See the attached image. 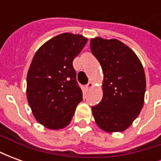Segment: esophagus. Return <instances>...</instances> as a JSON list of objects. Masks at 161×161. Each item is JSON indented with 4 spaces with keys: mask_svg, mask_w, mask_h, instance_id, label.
<instances>
[{
    "mask_svg": "<svg viewBox=\"0 0 161 161\" xmlns=\"http://www.w3.org/2000/svg\"><path fill=\"white\" fill-rule=\"evenodd\" d=\"M92 86H93V84H92L91 82H89L87 85L85 86V90H86L87 91H90V90H91V88H92Z\"/></svg>",
    "mask_w": 161,
    "mask_h": 161,
    "instance_id": "obj_1",
    "label": "esophagus"
}]
</instances>
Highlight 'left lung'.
<instances>
[{
    "instance_id": "left-lung-1",
    "label": "left lung",
    "mask_w": 161,
    "mask_h": 161,
    "mask_svg": "<svg viewBox=\"0 0 161 161\" xmlns=\"http://www.w3.org/2000/svg\"><path fill=\"white\" fill-rule=\"evenodd\" d=\"M91 50L104 75L103 99L92 106L95 121L106 132L123 131L137 118L143 107V66L136 54L115 39H91Z\"/></svg>"
}]
</instances>
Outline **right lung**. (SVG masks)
Masks as SVG:
<instances>
[{
  "label": "right lung",
  "instance_id": "right-lung-1",
  "mask_svg": "<svg viewBox=\"0 0 161 161\" xmlns=\"http://www.w3.org/2000/svg\"><path fill=\"white\" fill-rule=\"evenodd\" d=\"M86 43L80 34L62 33L45 43L33 57L26 96L34 117L46 128L67 126L83 101L72 62Z\"/></svg>",
  "mask_w": 161,
  "mask_h": 161
}]
</instances>
